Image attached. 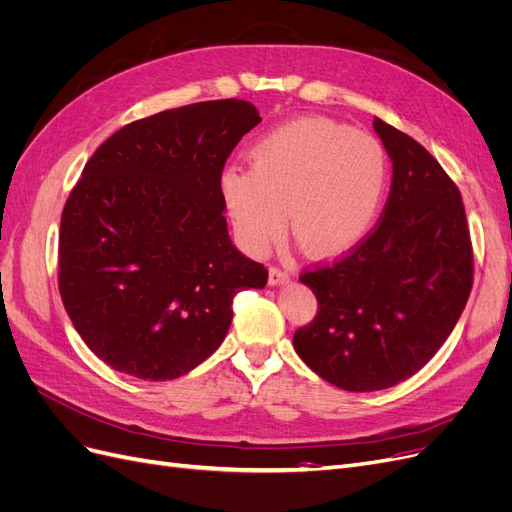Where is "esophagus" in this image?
Wrapping results in <instances>:
<instances>
[{
    "label": "esophagus",
    "mask_w": 512,
    "mask_h": 512,
    "mask_svg": "<svg viewBox=\"0 0 512 512\" xmlns=\"http://www.w3.org/2000/svg\"><path fill=\"white\" fill-rule=\"evenodd\" d=\"M286 282H290V275L286 271L277 269V267L269 269V284L271 286H280V284H286Z\"/></svg>",
    "instance_id": "34e87169"
}]
</instances>
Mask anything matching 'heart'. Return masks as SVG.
I'll return each mask as SVG.
<instances>
[{
  "mask_svg": "<svg viewBox=\"0 0 512 512\" xmlns=\"http://www.w3.org/2000/svg\"><path fill=\"white\" fill-rule=\"evenodd\" d=\"M250 160L252 170H222L220 192L237 241L254 256L282 237L286 211L307 254L354 250L374 226L389 181L378 138L324 117L271 130L250 149Z\"/></svg>",
  "mask_w": 512,
  "mask_h": 512,
  "instance_id": "obj_1",
  "label": "heart"
}]
</instances>
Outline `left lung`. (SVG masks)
<instances>
[{"instance_id":"obj_1","label":"left lung","mask_w":512,"mask_h":512,"mask_svg":"<svg viewBox=\"0 0 512 512\" xmlns=\"http://www.w3.org/2000/svg\"><path fill=\"white\" fill-rule=\"evenodd\" d=\"M393 162L376 230L344 260L303 273L318 314L292 337L320 378L344 391H382L414 376L472 290V243L457 185L414 138L374 119Z\"/></svg>"}]
</instances>
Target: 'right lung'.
<instances>
[{"label": "right lung", "instance_id": "obj_1", "mask_svg": "<svg viewBox=\"0 0 512 512\" xmlns=\"http://www.w3.org/2000/svg\"><path fill=\"white\" fill-rule=\"evenodd\" d=\"M245 100L173 108L96 149L61 213L59 292L98 359L175 380L220 348L232 299L267 269L230 241L220 175L260 123Z\"/></svg>", "mask_w": 512, "mask_h": 512}]
</instances>
